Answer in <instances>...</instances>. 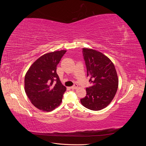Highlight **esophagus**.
<instances>
[{"label": "esophagus", "instance_id": "obj_1", "mask_svg": "<svg viewBox=\"0 0 146 146\" xmlns=\"http://www.w3.org/2000/svg\"><path fill=\"white\" fill-rule=\"evenodd\" d=\"M78 88V85H77V84H75V85H74V86H71L70 87V88H71V89H72V90H75V89H77V88Z\"/></svg>", "mask_w": 146, "mask_h": 146}]
</instances>
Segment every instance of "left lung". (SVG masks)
Wrapping results in <instances>:
<instances>
[{
	"instance_id": "left-lung-1",
	"label": "left lung",
	"mask_w": 146,
	"mask_h": 146,
	"mask_svg": "<svg viewBox=\"0 0 146 146\" xmlns=\"http://www.w3.org/2000/svg\"><path fill=\"white\" fill-rule=\"evenodd\" d=\"M83 53L92 86L86 88V96L80 102L86 108L99 111L107 107L115 96L117 74L111 60L102 53L88 48H83Z\"/></svg>"
}]
</instances>
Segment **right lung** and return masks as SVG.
Here are the masks:
<instances>
[{
	"label": "right lung",
	"mask_w": 146,
	"mask_h": 146,
	"mask_svg": "<svg viewBox=\"0 0 146 146\" xmlns=\"http://www.w3.org/2000/svg\"><path fill=\"white\" fill-rule=\"evenodd\" d=\"M66 50L48 52L38 58L26 72L24 90L35 107L49 112L60 106L66 88L56 74V66Z\"/></svg>",
	"instance_id": "1"
}]
</instances>
